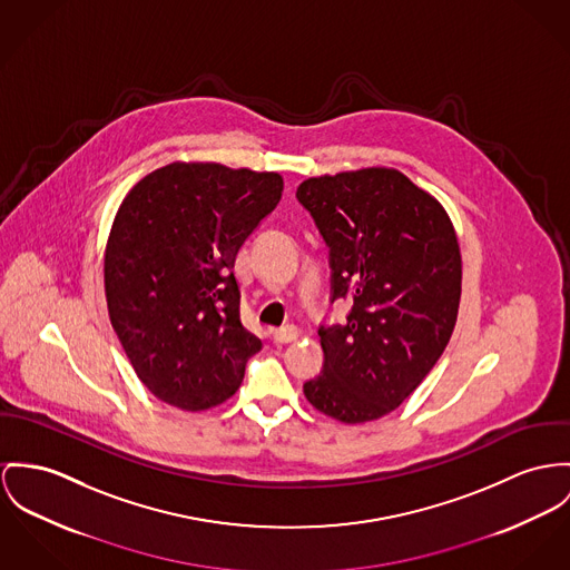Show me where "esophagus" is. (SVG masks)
I'll use <instances>...</instances> for the list:
<instances>
[{"label": "esophagus", "mask_w": 570, "mask_h": 570, "mask_svg": "<svg viewBox=\"0 0 570 570\" xmlns=\"http://www.w3.org/2000/svg\"><path fill=\"white\" fill-rule=\"evenodd\" d=\"M297 336H299V330L295 325H284V327L273 330L275 343H293V341H297Z\"/></svg>", "instance_id": "34e87169"}]
</instances>
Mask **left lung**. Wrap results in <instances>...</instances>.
I'll return each instance as SVG.
<instances>
[{
	"label": "left lung",
	"mask_w": 570,
	"mask_h": 570,
	"mask_svg": "<svg viewBox=\"0 0 570 570\" xmlns=\"http://www.w3.org/2000/svg\"><path fill=\"white\" fill-rule=\"evenodd\" d=\"M297 202L330 249V304H351L345 318L318 325L323 368L304 393L336 421H375L428 377L455 327L462 261L453 225L394 169L309 177Z\"/></svg>",
	"instance_id": "left-lung-1"
}]
</instances>
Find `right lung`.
Segmentation results:
<instances>
[{
	"label": "right lung",
	"mask_w": 570,
	"mask_h": 570,
	"mask_svg": "<svg viewBox=\"0 0 570 570\" xmlns=\"http://www.w3.org/2000/svg\"><path fill=\"white\" fill-rule=\"evenodd\" d=\"M277 174L174 163L142 177L112 225L110 323L138 380L181 410L238 391L263 343L240 321L234 261L279 204Z\"/></svg>",
	"instance_id": "right-lung-1"
}]
</instances>
